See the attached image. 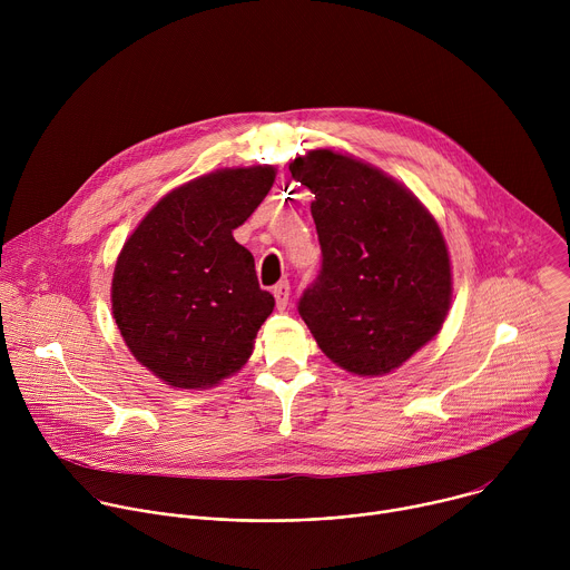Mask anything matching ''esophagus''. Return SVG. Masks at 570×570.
<instances>
[{
    "instance_id": "esophagus-1",
    "label": "esophagus",
    "mask_w": 570,
    "mask_h": 570,
    "mask_svg": "<svg viewBox=\"0 0 570 570\" xmlns=\"http://www.w3.org/2000/svg\"><path fill=\"white\" fill-rule=\"evenodd\" d=\"M273 295H275V302H277V308L284 311L288 306V297H291V284L288 282H279L275 288H273Z\"/></svg>"
}]
</instances>
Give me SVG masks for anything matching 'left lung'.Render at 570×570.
Here are the masks:
<instances>
[{
    "label": "left lung",
    "instance_id": "8db88e82",
    "mask_svg": "<svg viewBox=\"0 0 570 570\" xmlns=\"http://www.w3.org/2000/svg\"><path fill=\"white\" fill-rule=\"evenodd\" d=\"M311 189L322 268L297 311L317 347L352 374L379 376L438 336L451 304L440 225L401 183L332 148L295 157Z\"/></svg>",
    "mask_w": 570,
    "mask_h": 570
}]
</instances>
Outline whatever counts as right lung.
<instances>
[{"label": "right lung", "mask_w": 570, "mask_h": 570, "mask_svg": "<svg viewBox=\"0 0 570 570\" xmlns=\"http://www.w3.org/2000/svg\"><path fill=\"white\" fill-rule=\"evenodd\" d=\"M275 183L273 167L220 169L161 198L128 236L112 315L132 356L171 387H212L238 372L275 297L232 232Z\"/></svg>", "instance_id": "obj_1"}]
</instances>
